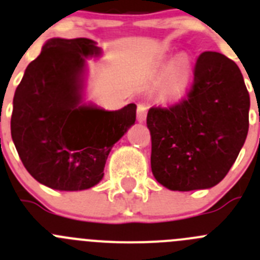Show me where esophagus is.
<instances>
[{"label": "esophagus", "mask_w": 260, "mask_h": 260, "mask_svg": "<svg viewBox=\"0 0 260 260\" xmlns=\"http://www.w3.org/2000/svg\"><path fill=\"white\" fill-rule=\"evenodd\" d=\"M146 115H147V107L145 104H139L137 106V120L140 123H144L146 120Z\"/></svg>", "instance_id": "1"}]
</instances>
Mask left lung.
I'll return each instance as SVG.
<instances>
[{
    "label": "left lung",
    "mask_w": 260,
    "mask_h": 260,
    "mask_svg": "<svg viewBox=\"0 0 260 260\" xmlns=\"http://www.w3.org/2000/svg\"><path fill=\"white\" fill-rule=\"evenodd\" d=\"M249 110L250 95L237 64L220 53H202L188 98L147 113L156 181L179 191L219 184L244 146Z\"/></svg>",
    "instance_id": "left-lung-1"
}]
</instances>
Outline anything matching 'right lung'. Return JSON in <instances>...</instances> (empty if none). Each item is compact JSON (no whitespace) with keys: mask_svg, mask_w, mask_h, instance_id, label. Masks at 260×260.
Wrapping results in <instances>:
<instances>
[{"mask_svg":"<svg viewBox=\"0 0 260 260\" xmlns=\"http://www.w3.org/2000/svg\"><path fill=\"white\" fill-rule=\"evenodd\" d=\"M101 55L90 39H49L16 88L11 137L25 170L48 188L97 185L113 146L135 124V104L109 111L85 102L86 60Z\"/></svg>","mask_w":260,"mask_h":260,"instance_id":"1","label":"right lung"}]
</instances>
